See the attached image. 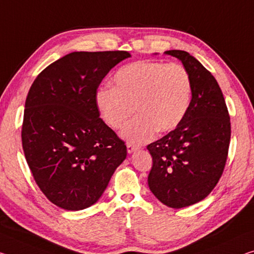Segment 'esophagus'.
<instances>
[{"label":"esophagus","mask_w":254,"mask_h":254,"mask_svg":"<svg viewBox=\"0 0 254 254\" xmlns=\"http://www.w3.org/2000/svg\"><path fill=\"white\" fill-rule=\"evenodd\" d=\"M127 152L128 154H132V152H134L136 149H138V147L134 146V144H131V143H127Z\"/></svg>","instance_id":"34e87169"}]
</instances>
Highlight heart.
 <instances>
[{
	"mask_svg": "<svg viewBox=\"0 0 254 254\" xmlns=\"http://www.w3.org/2000/svg\"><path fill=\"white\" fill-rule=\"evenodd\" d=\"M114 87L100 88L96 103L107 126L121 128L133 112L136 118L121 132L127 141L141 144L156 131L170 132L182 122L192 98L188 70L178 63L136 61L114 75Z\"/></svg>",
	"mask_w": 254,
	"mask_h": 254,
	"instance_id": "obj_1",
	"label": "heart"
}]
</instances>
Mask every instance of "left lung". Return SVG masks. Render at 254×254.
Masks as SVG:
<instances>
[{
    "label": "left lung",
    "instance_id": "8db88e82",
    "mask_svg": "<svg viewBox=\"0 0 254 254\" xmlns=\"http://www.w3.org/2000/svg\"><path fill=\"white\" fill-rule=\"evenodd\" d=\"M165 54L182 62L192 81L187 115L174 130L148 144L152 167L150 191L171 208H183L203 200L218 183L227 159L231 122L218 82L188 52Z\"/></svg>",
    "mask_w": 254,
    "mask_h": 254
}]
</instances>
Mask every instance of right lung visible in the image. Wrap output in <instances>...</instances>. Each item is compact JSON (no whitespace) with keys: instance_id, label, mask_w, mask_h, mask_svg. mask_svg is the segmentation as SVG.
<instances>
[{"instance_id":"1","label":"right lung","mask_w":254,"mask_h":254,"mask_svg":"<svg viewBox=\"0 0 254 254\" xmlns=\"http://www.w3.org/2000/svg\"><path fill=\"white\" fill-rule=\"evenodd\" d=\"M124 51L73 52L35 79L28 92L22 148L36 183L46 198L65 210L97 202L127 146L100 119L99 83Z\"/></svg>"}]
</instances>
